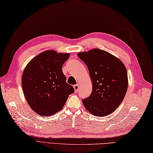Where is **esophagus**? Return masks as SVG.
I'll list each match as a JSON object with an SVG mask.
<instances>
[{
    "instance_id": "34e87169",
    "label": "esophagus",
    "mask_w": 153,
    "mask_h": 153,
    "mask_svg": "<svg viewBox=\"0 0 153 153\" xmlns=\"http://www.w3.org/2000/svg\"><path fill=\"white\" fill-rule=\"evenodd\" d=\"M73 87H74V92H77L78 91H79V84H76V85H74Z\"/></svg>"
}]
</instances>
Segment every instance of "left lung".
I'll return each instance as SVG.
<instances>
[{"mask_svg":"<svg viewBox=\"0 0 153 153\" xmlns=\"http://www.w3.org/2000/svg\"><path fill=\"white\" fill-rule=\"evenodd\" d=\"M88 68L92 91L82 100L90 114L97 117L110 115L121 104L126 94L128 78L126 67L120 59L100 49L78 53Z\"/></svg>","mask_w":153,"mask_h":153,"instance_id":"left-lung-1","label":"left lung"}]
</instances>
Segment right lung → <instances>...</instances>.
<instances>
[{
    "mask_svg": "<svg viewBox=\"0 0 153 153\" xmlns=\"http://www.w3.org/2000/svg\"><path fill=\"white\" fill-rule=\"evenodd\" d=\"M70 53L45 51L25 67L22 86L27 104L37 114L50 116L62 110L68 95L74 92L62 71Z\"/></svg>",
    "mask_w": 153,
    "mask_h": 153,
    "instance_id": "obj_1",
    "label": "right lung"
}]
</instances>
